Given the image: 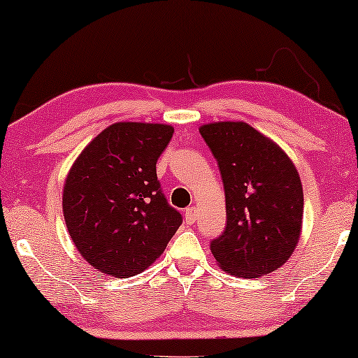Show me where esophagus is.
<instances>
[{
    "label": "esophagus",
    "mask_w": 358,
    "mask_h": 358,
    "mask_svg": "<svg viewBox=\"0 0 358 358\" xmlns=\"http://www.w3.org/2000/svg\"><path fill=\"white\" fill-rule=\"evenodd\" d=\"M194 222H195V208L194 207L185 208V223L192 224Z\"/></svg>",
    "instance_id": "34e87169"
}]
</instances>
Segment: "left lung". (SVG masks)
<instances>
[{
  "mask_svg": "<svg viewBox=\"0 0 358 358\" xmlns=\"http://www.w3.org/2000/svg\"><path fill=\"white\" fill-rule=\"evenodd\" d=\"M217 159L227 199V227L212 239L229 275L254 278L283 266L301 231L303 189L290 158L244 122L200 127Z\"/></svg>",
  "mask_w": 358,
  "mask_h": 358,
  "instance_id": "8db88e82",
  "label": "left lung"
}]
</instances>
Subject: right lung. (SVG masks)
Returning <instances> with one entry per match:
<instances>
[{"label":"right lung","mask_w":358,"mask_h":358,"mask_svg":"<svg viewBox=\"0 0 358 358\" xmlns=\"http://www.w3.org/2000/svg\"><path fill=\"white\" fill-rule=\"evenodd\" d=\"M174 129L119 122L83 150L66 176L63 217L78 251L112 277H131L159 257L182 223L156 176Z\"/></svg>","instance_id":"1"}]
</instances>
